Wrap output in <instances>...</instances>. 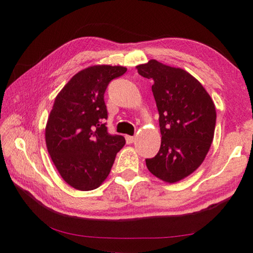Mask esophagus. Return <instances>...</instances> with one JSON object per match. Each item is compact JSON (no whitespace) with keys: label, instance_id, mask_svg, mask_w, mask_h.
Segmentation results:
<instances>
[{"label":"esophagus","instance_id":"1","mask_svg":"<svg viewBox=\"0 0 253 253\" xmlns=\"http://www.w3.org/2000/svg\"><path fill=\"white\" fill-rule=\"evenodd\" d=\"M125 138H126V143L127 144L134 143V140H135V137H132V136H126Z\"/></svg>","mask_w":253,"mask_h":253}]
</instances>
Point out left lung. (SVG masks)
I'll use <instances>...</instances> for the list:
<instances>
[{"label": "left lung", "instance_id": "1", "mask_svg": "<svg viewBox=\"0 0 253 253\" xmlns=\"http://www.w3.org/2000/svg\"><path fill=\"white\" fill-rule=\"evenodd\" d=\"M152 79L162 134L157 155L147 158L149 172L162 181L175 183L202 164L211 146L216 111L212 98L193 76L181 68L149 60L136 67Z\"/></svg>", "mask_w": 253, "mask_h": 253}]
</instances>
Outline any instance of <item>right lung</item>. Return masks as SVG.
Here are the masks:
<instances>
[{
    "instance_id": "1",
    "label": "right lung",
    "mask_w": 253,
    "mask_h": 253,
    "mask_svg": "<svg viewBox=\"0 0 253 253\" xmlns=\"http://www.w3.org/2000/svg\"><path fill=\"white\" fill-rule=\"evenodd\" d=\"M122 66H92L79 71L55 97L45 126L46 148L61 177L80 191L99 187L126 140L110 135L104 95L123 76Z\"/></svg>"
}]
</instances>
